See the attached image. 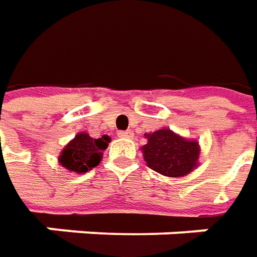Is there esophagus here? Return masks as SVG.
I'll list each match as a JSON object with an SVG mask.
<instances>
[{
    "label": "esophagus",
    "instance_id": "esophagus-1",
    "mask_svg": "<svg viewBox=\"0 0 257 257\" xmlns=\"http://www.w3.org/2000/svg\"><path fill=\"white\" fill-rule=\"evenodd\" d=\"M118 135H119L120 138H132L134 137V132H132V131H120Z\"/></svg>",
    "mask_w": 257,
    "mask_h": 257
}]
</instances>
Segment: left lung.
I'll list each match as a JSON object with an SVG mask.
<instances>
[{
	"label": "left lung",
	"instance_id": "8db88e82",
	"mask_svg": "<svg viewBox=\"0 0 257 257\" xmlns=\"http://www.w3.org/2000/svg\"><path fill=\"white\" fill-rule=\"evenodd\" d=\"M148 144L142 146L146 165L155 172L178 178L190 173L198 166L200 146L198 141L182 138L171 129L148 134Z\"/></svg>",
	"mask_w": 257,
	"mask_h": 257
}]
</instances>
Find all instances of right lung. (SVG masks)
<instances>
[{
    "instance_id": "right-lung-1",
    "label": "right lung",
    "mask_w": 257,
    "mask_h": 257,
    "mask_svg": "<svg viewBox=\"0 0 257 257\" xmlns=\"http://www.w3.org/2000/svg\"><path fill=\"white\" fill-rule=\"evenodd\" d=\"M109 142L111 138L108 135L93 139L86 132H81L62 149L58 161L71 172H88L99 165L103 151L108 148Z\"/></svg>"
}]
</instances>
